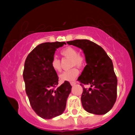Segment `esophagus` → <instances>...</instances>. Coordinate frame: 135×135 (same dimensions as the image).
<instances>
[{
  "instance_id": "1",
  "label": "esophagus",
  "mask_w": 135,
  "mask_h": 135,
  "mask_svg": "<svg viewBox=\"0 0 135 135\" xmlns=\"http://www.w3.org/2000/svg\"><path fill=\"white\" fill-rule=\"evenodd\" d=\"M76 84V81H71V82H70V85H71L72 86H73V85H74Z\"/></svg>"
}]
</instances>
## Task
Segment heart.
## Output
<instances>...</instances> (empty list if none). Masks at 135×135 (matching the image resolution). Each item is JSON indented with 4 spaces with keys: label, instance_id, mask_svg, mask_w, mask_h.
Returning a JSON list of instances; mask_svg holds the SVG:
<instances>
[{
    "label": "heart",
    "instance_id": "1",
    "mask_svg": "<svg viewBox=\"0 0 135 135\" xmlns=\"http://www.w3.org/2000/svg\"><path fill=\"white\" fill-rule=\"evenodd\" d=\"M61 54L66 59L70 60V67L76 66L78 68H82L85 65V59L83 55L78 54L76 49L73 47H66L61 50ZM51 67L54 71H61V61L56 57H53L50 62ZM75 67V66H74ZM79 74V70L77 68H72L70 70L63 72L60 74L59 79L61 81H73L77 77Z\"/></svg>",
    "mask_w": 135,
    "mask_h": 135
}]
</instances>
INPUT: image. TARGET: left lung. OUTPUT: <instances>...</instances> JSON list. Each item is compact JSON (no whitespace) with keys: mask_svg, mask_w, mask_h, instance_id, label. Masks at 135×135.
I'll use <instances>...</instances> for the list:
<instances>
[{"mask_svg":"<svg viewBox=\"0 0 135 135\" xmlns=\"http://www.w3.org/2000/svg\"><path fill=\"white\" fill-rule=\"evenodd\" d=\"M66 43L81 49L85 54L87 65L78 78L83 86V108L91 114H106L112 109L117 97L118 80L111 59L100 46L89 40H75ZM84 84L90 88H85Z\"/></svg>","mask_w":135,"mask_h":135,"instance_id":"8db88e82","label":"left lung"}]
</instances>
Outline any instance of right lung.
<instances>
[{"instance_id":"right-lung-1","label":"right lung","mask_w":135,"mask_h":135,"mask_svg":"<svg viewBox=\"0 0 135 135\" xmlns=\"http://www.w3.org/2000/svg\"><path fill=\"white\" fill-rule=\"evenodd\" d=\"M65 42H45L36 46L27 57L23 73L25 91L31 107L43 119H50L63 113L72 86L68 81L59 87V78L50 62Z\"/></svg>"}]
</instances>
